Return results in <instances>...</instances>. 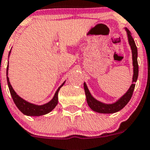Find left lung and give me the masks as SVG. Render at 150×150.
Segmentation results:
<instances>
[{"instance_id":"1","label":"left lung","mask_w":150,"mask_h":150,"mask_svg":"<svg viewBox=\"0 0 150 150\" xmlns=\"http://www.w3.org/2000/svg\"><path fill=\"white\" fill-rule=\"evenodd\" d=\"M125 29L127 32L128 40H129V45H130L132 52L133 66H134L133 67V69H134V74H133L132 84L129 87V89H128L127 92L119 100H118L115 103H112V104H106V103L98 101V100L93 98L90 92H89L86 83L84 82V91H85L86 102H87V104L89 106V108L95 112H100V113H114V112H118V111L123 109L127 105V103H129V100H131L132 97L133 92H134V87H135V83L137 82L139 74V66L138 61H137L138 52H137V47L136 46L135 42L133 39L130 31L127 28H125Z\"/></svg>"}]
</instances>
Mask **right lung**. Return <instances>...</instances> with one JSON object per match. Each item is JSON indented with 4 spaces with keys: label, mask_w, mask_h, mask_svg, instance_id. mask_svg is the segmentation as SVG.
I'll return each mask as SVG.
<instances>
[{
    "label": "right lung",
    "mask_w": 150,
    "mask_h": 150,
    "mask_svg": "<svg viewBox=\"0 0 150 150\" xmlns=\"http://www.w3.org/2000/svg\"><path fill=\"white\" fill-rule=\"evenodd\" d=\"M10 53L11 50L10 52H9L8 57L9 55H10ZM8 64L7 70H6L8 86L12 98H13V102H14L15 105H16V107L18 108V110H19L23 114H24V115H28V116H40V115H45V114L49 113V112H51L52 110L55 108L58 102V92H59L60 89L64 86L66 81L58 87V89H57V91L55 92V95H54V97L50 102H48V103H45V104L44 105H35L33 104V103H31L26 101L25 100L21 98V97L18 96L17 94L16 93V92L13 90L12 86L11 85L10 81H9V78L8 76Z\"/></svg>",
    "instance_id": "right-lung-1"
}]
</instances>
